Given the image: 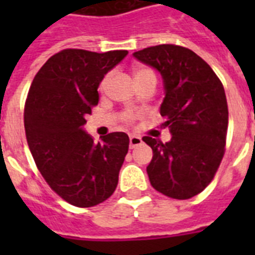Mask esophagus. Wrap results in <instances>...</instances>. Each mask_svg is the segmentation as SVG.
<instances>
[{
    "label": "esophagus",
    "instance_id": "34e87169",
    "mask_svg": "<svg viewBox=\"0 0 255 255\" xmlns=\"http://www.w3.org/2000/svg\"><path fill=\"white\" fill-rule=\"evenodd\" d=\"M141 143H143V140H141V137H140V136L132 135L131 137H129V148L137 147V145H140Z\"/></svg>",
    "mask_w": 255,
    "mask_h": 255
}]
</instances>
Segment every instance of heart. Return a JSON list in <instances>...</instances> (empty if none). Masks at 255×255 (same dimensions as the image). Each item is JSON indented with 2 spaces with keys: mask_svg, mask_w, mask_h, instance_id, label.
Segmentation results:
<instances>
[{
  "mask_svg": "<svg viewBox=\"0 0 255 255\" xmlns=\"http://www.w3.org/2000/svg\"><path fill=\"white\" fill-rule=\"evenodd\" d=\"M133 74H135L136 81H139V79H141V78L145 77V75H153V73H152L149 69H147V67H137ZM107 82H108V75H106V77L102 79V82H100V86H99L100 91H103L104 88H106ZM140 116H141V114H139V112L124 111L123 114H122V120H123L124 123L127 124V126H132V124L135 123V120L139 119Z\"/></svg>",
  "mask_w": 255,
  "mask_h": 255,
  "instance_id": "b5f03b06",
  "label": "heart"
}]
</instances>
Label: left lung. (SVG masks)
<instances>
[{"instance_id": "1", "label": "left lung", "mask_w": 255, "mask_h": 255, "mask_svg": "<svg viewBox=\"0 0 255 255\" xmlns=\"http://www.w3.org/2000/svg\"><path fill=\"white\" fill-rule=\"evenodd\" d=\"M133 57L161 74V128L172 133L168 143L143 137L153 151L147 167L151 185L167 197L192 198L212 182L225 155L229 111L224 86L201 57L182 46H152Z\"/></svg>"}]
</instances>
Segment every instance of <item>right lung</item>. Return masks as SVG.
<instances>
[{"label": "right lung", "instance_id": "right-lung-1", "mask_svg": "<svg viewBox=\"0 0 255 255\" xmlns=\"http://www.w3.org/2000/svg\"><path fill=\"white\" fill-rule=\"evenodd\" d=\"M127 50L65 49L34 77L25 102L26 140L38 170L65 201L91 208L115 192L129 137L112 132L94 143L83 131L99 102L98 87Z\"/></svg>", "mask_w": 255, "mask_h": 255}]
</instances>
